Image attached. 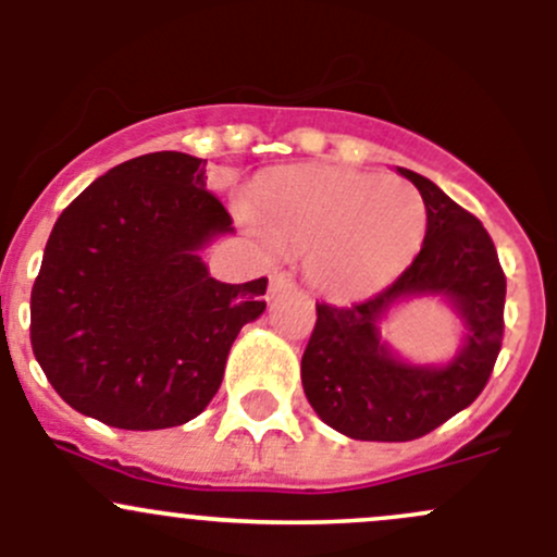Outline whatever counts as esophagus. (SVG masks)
Here are the masks:
<instances>
[{"mask_svg":"<svg viewBox=\"0 0 557 557\" xmlns=\"http://www.w3.org/2000/svg\"><path fill=\"white\" fill-rule=\"evenodd\" d=\"M290 288H294V280H290L288 274H272V280H269V296H272V299Z\"/></svg>","mask_w":557,"mask_h":557,"instance_id":"obj_1","label":"esophagus"}]
</instances>
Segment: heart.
<instances>
[{"label": "heart", "instance_id": "b5f03b06", "mask_svg": "<svg viewBox=\"0 0 557 557\" xmlns=\"http://www.w3.org/2000/svg\"><path fill=\"white\" fill-rule=\"evenodd\" d=\"M263 232L331 296H361L401 272L420 250L429 207L412 183L339 166H301L258 194Z\"/></svg>", "mask_w": 557, "mask_h": 557}]
</instances>
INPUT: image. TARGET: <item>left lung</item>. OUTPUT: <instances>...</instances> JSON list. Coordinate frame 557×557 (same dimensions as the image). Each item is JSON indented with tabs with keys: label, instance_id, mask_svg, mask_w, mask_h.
<instances>
[{
	"label": "left lung",
	"instance_id": "8db88e82",
	"mask_svg": "<svg viewBox=\"0 0 557 557\" xmlns=\"http://www.w3.org/2000/svg\"><path fill=\"white\" fill-rule=\"evenodd\" d=\"M429 207L414 261L387 288L356 305L320 301L301 356L307 401L325 425L361 442H412L469 407L491 380L504 339L507 277L480 221L423 174L401 170ZM447 295L467 329L447 368L398 362L379 336V320L398 298Z\"/></svg>",
	"mask_w": 557,
	"mask_h": 557
}]
</instances>
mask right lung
Instances as JSON below:
<instances>
[{"instance_id": "add662e5", "label": "right lung", "mask_w": 557, "mask_h": 557, "mask_svg": "<svg viewBox=\"0 0 557 557\" xmlns=\"http://www.w3.org/2000/svg\"><path fill=\"white\" fill-rule=\"evenodd\" d=\"M232 223L207 161L174 150L112 166L61 212L32 288V350L72 409L156 431L212 401L267 307V277L221 283L201 261Z\"/></svg>"}]
</instances>
